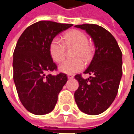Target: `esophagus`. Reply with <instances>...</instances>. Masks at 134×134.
I'll return each instance as SVG.
<instances>
[{
	"label": "esophagus",
	"mask_w": 134,
	"mask_h": 134,
	"mask_svg": "<svg viewBox=\"0 0 134 134\" xmlns=\"http://www.w3.org/2000/svg\"><path fill=\"white\" fill-rule=\"evenodd\" d=\"M73 77H74V76L72 75H70V74L67 75V77H68V79H72Z\"/></svg>",
	"instance_id": "esophagus-1"
}]
</instances>
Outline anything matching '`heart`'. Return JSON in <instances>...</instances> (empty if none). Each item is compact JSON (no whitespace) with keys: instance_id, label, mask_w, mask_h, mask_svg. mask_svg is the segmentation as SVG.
<instances>
[{"instance_id":"b5f03b06","label":"heart","mask_w":134,"mask_h":134,"mask_svg":"<svg viewBox=\"0 0 134 134\" xmlns=\"http://www.w3.org/2000/svg\"><path fill=\"white\" fill-rule=\"evenodd\" d=\"M66 47H75L72 52L74 58L67 59L62 63L59 69L65 74H74L84 68V62L90 61L94 54V48L88 43L87 35L79 30L68 31L64 36L62 41L59 37H54L51 41L49 47L50 55L56 62H61L64 59Z\"/></svg>"}]
</instances>
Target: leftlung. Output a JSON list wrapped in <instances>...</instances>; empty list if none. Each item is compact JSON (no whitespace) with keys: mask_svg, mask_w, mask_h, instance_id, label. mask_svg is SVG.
<instances>
[{"mask_svg":"<svg viewBox=\"0 0 134 134\" xmlns=\"http://www.w3.org/2000/svg\"><path fill=\"white\" fill-rule=\"evenodd\" d=\"M75 27L85 30L93 38L96 52L84 74L75 76L79 87L75 100L80 110L86 114L98 115L106 110L115 100L123 73L122 52L115 38L108 31L96 24H85Z\"/></svg>","mask_w":134,"mask_h":134,"instance_id":"left-lung-1","label":"left lung"}]
</instances>
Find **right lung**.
Instances as JSON below:
<instances>
[{"label":"right lung","mask_w":134,"mask_h":134,"mask_svg":"<svg viewBox=\"0 0 134 134\" xmlns=\"http://www.w3.org/2000/svg\"><path fill=\"white\" fill-rule=\"evenodd\" d=\"M72 26L40 21L26 28L17 41L13 52V80L22 105L33 114L51 112L67 82L66 74H50L57 67L49 47L53 38Z\"/></svg>","instance_id":"1"}]
</instances>
